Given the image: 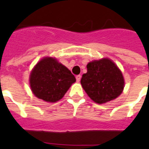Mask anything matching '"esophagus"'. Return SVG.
I'll list each match as a JSON object with an SVG mask.
<instances>
[{
	"instance_id": "1",
	"label": "esophagus",
	"mask_w": 149,
	"mask_h": 149,
	"mask_svg": "<svg viewBox=\"0 0 149 149\" xmlns=\"http://www.w3.org/2000/svg\"><path fill=\"white\" fill-rule=\"evenodd\" d=\"M81 75H77L76 76V81H77V83H79L81 81Z\"/></svg>"
}]
</instances>
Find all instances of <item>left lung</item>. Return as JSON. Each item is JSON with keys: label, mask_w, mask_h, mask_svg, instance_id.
Listing matches in <instances>:
<instances>
[{"label": "left lung", "mask_w": 149, "mask_h": 149, "mask_svg": "<svg viewBox=\"0 0 149 149\" xmlns=\"http://www.w3.org/2000/svg\"><path fill=\"white\" fill-rule=\"evenodd\" d=\"M81 84L89 98L99 104L116 98L124 89L122 73L113 62L108 58L94 60L86 65Z\"/></svg>", "instance_id": "1"}]
</instances>
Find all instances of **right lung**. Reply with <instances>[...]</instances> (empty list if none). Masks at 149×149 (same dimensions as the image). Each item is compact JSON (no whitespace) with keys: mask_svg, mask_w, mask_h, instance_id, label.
I'll return each mask as SVG.
<instances>
[{"mask_svg":"<svg viewBox=\"0 0 149 149\" xmlns=\"http://www.w3.org/2000/svg\"><path fill=\"white\" fill-rule=\"evenodd\" d=\"M75 81L70 70L53 57L42 59L30 75V88L34 95L51 103L61 99Z\"/></svg>","mask_w":149,"mask_h":149,"instance_id":"add662e5","label":"right lung"}]
</instances>
